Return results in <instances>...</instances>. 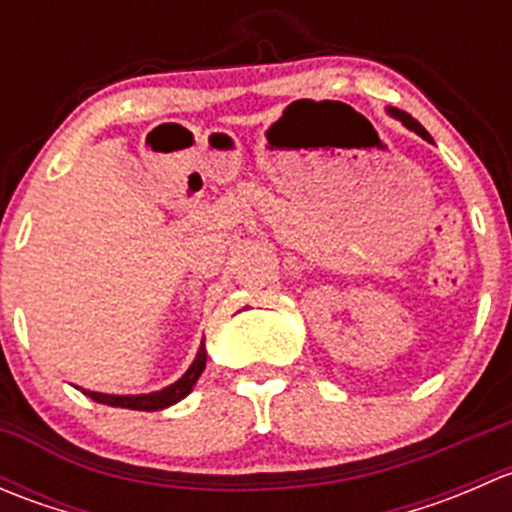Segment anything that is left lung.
<instances>
[{
  "label": "left lung",
  "instance_id": "1",
  "mask_svg": "<svg viewBox=\"0 0 512 512\" xmlns=\"http://www.w3.org/2000/svg\"><path fill=\"white\" fill-rule=\"evenodd\" d=\"M386 111H389V116H391V118H396V121H401V123H404V126L409 128V131H414L416 136H421L423 141L433 143V138L428 136V131H426V128H423L421 123H418L414 116H409V113H406V111H401V108H394V106H389V108H386Z\"/></svg>",
  "mask_w": 512,
  "mask_h": 512
}]
</instances>
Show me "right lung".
I'll return each mask as SVG.
<instances>
[{"label":"right lung","instance_id":"1","mask_svg":"<svg viewBox=\"0 0 512 512\" xmlns=\"http://www.w3.org/2000/svg\"><path fill=\"white\" fill-rule=\"evenodd\" d=\"M205 361H208V352H205V339L200 342L198 354H195L193 364L188 366L183 376H180L175 384L165 386L160 391H151V394H98V391H89V389H81L89 399L98 401V404H106V406H116V409H131V411H160V409H168V406L178 404L180 399L193 391V386L198 384L200 374L205 369Z\"/></svg>","mask_w":512,"mask_h":512}]
</instances>
